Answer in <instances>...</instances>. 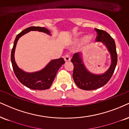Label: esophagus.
I'll list each match as a JSON object with an SVG mask.
<instances>
[{
  "label": "esophagus",
  "mask_w": 129,
  "mask_h": 129,
  "mask_svg": "<svg viewBox=\"0 0 129 129\" xmlns=\"http://www.w3.org/2000/svg\"><path fill=\"white\" fill-rule=\"evenodd\" d=\"M63 59H64L65 61L67 62V61H70L71 59V58H70V56L69 54H66V55L63 56Z\"/></svg>",
  "instance_id": "34e87169"
}]
</instances>
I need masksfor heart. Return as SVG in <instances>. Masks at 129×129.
<instances>
[{
    "instance_id": "1",
    "label": "heart",
    "mask_w": 129,
    "mask_h": 129,
    "mask_svg": "<svg viewBox=\"0 0 129 129\" xmlns=\"http://www.w3.org/2000/svg\"><path fill=\"white\" fill-rule=\"evenodd\" d=\"M90 40H91V38L89 37H85L82 38V40H83V41H89Z\"/></svg>"
}]
</instances>
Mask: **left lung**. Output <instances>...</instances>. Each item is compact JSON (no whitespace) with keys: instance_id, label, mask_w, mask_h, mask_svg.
<instances>
[{"instance_id":"obj_1","label":"left lung","mask_w":129,"mask_h":129,"mask_svg":"<svg viewBox=\"0 0 129 129\" xmlns=\"http://www.w3.org/2000/svg\"><path fill=\"white\" fill-rule=\"evenodd\" d=\"M97 32L96 41H102L108 49L111 55L112 62L109 69L105 73L100 75L94 74L86 69L80 58V53H74L71 59L74 69L73 77L75 83L80 89L94 90L106 85L112 76L117 63V53L114 40L106 31L94 29Z\"/></svg>"}]
</instances>
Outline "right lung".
<instances>
[{
	"label": "right lung",
	"mask_w": 129,
	"mask_h": 129,
	"mask_svg": "<svg viewBox=\"0 0 129 129\" xmlns=\"http://www.w3.org/2000/svg\"><path fill=\"white\" fill-rule=\"evenodd\" d=\"M30 30H37L50 34V31L48 29L39 26H31L21 31L20 34H18L15 39L13 47L11 50V55L12 69L18 80L27 88L35 90L49 89L55 79L58 70L62 65L65 63V60L62 58L51 60L44 69L38 72L31 73H26L22 71L18 67L15 63L14 52L17 41L22 35Z\"/></svg>",
	"instance_id": "add662e5"
}]
</instances>
